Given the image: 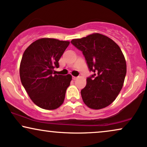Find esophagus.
<instances>
[{"label":"esophagus","mask_w":147,"mask_h":147,"mask_svg":"<svg viewBox=\"0 0 147 147\" xmlns=\"http://www.w3.org/2000/svg\"><path fill=\"white\" fill-rule=\"evenodd\" d=\"M72 79H73L74 80H76L77 79V77H75V76H73V77H72Z\"/></svg>","instance_id":"obj_1"}]
</instances>
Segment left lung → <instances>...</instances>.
Instances as JSON below:
<instances>
[{
	"label": "left lung",
	"mask_w": 147,
	"mask_h": 147,
	"mask_svg": "<svg viewBox=\"0 0 147 147\" xmlns=\"http://www.w3.org/2000/svg\"><path fill=\"white\" fill-rule=\"evenodd\" d=\"M71 43L82 52L92 74L81 90L83 101L89 108L100 109L111 104L121 91L126 75L122 51L113 40L95 33Z\"/></svg>",
	"instance_id": "8db88e82"
}]
</instances>
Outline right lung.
I'll use <instances>...</instances> for the list:
<instances>
[{
  "label": "right lung",
  "mask_w": 147,
  "mask_h": 147,
  "mask_svg": "<svg viewBox=\"0 0 147 147\" xmlns=\"http://www.w3.org/2000/svg\"><path fill=\"white\" fill-rule=\"evenodd\" d=\"M69 42L55 38H40L24 51L21 61L20 75L23 86L30 98L44 109H56L64 101L66 90L72 77L57 75L54 68Z\"/></svg>",
  "instance_id": "obj_1"
}]
</instances>
